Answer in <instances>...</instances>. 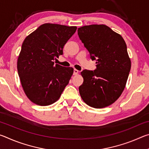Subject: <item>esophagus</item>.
<instances>
[{"instance_id": "1", "label": "esophagus", "mask_w": 149, "mask_h": 149, "mask_svg": "<svg viewBox=\"0 0 149 149\" xmlns=\"http://www.w3.org/2000/svg\"><path fill=\"white\" fill-rule=\"evenodd\" d=\"M78 73H79V71H78L77 70H75V69L74 70V75H76Z\"/></svg>"}]
</instances>
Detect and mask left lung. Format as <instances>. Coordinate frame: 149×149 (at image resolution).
I'll use <instances>...</instances> for the list:
<instances>
[{
	"mask_svg": "<svg viewBox=\"0 0 149 149\" xmlns=\"http://www.w3.org/2000/svg\"><path fill=\"white\" fill-rule=\"evenodd\" d=\"M77 34L96 61L95 70L81 72L84 83L79 87L84 101L102 108L112 104L122 95L131 70V60L122 37L105 25L78 28Z\"/></svg>",
	"mask_w": 149,
	"mask_h": 149,
	"instance_id": "left-lung-1",
	"label": "left lung"
}]
</instances>
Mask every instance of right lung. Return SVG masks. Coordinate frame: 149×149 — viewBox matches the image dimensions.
I'll list each match as a JSON object with an SVG mask.
<instances>
[{
  "instance_id": "1",
  "label": "right lung",
  "mask_w": 149,
  "mask_h": 149,
  "mask_svg": "<svg viewBox=\"0 0 149 149\" xmlns=\"http://www.w3.org/2000/svg\"><path fill=\"white\" fill-rule=\"evenodd\" d=\"M77 27L44 24L27 36L22 45L17 68L24 91L35 104L48 106L58 100L74 69L54 64Z\"/></svg>"
}]
</instances>
